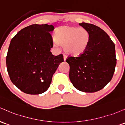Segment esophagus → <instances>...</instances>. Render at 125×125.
<instances>
[{"label": "esophagus", "instance_id": "1", "mask_svg": "<svg viewBox=\"0 0 125 125\" xmlns=\"http://www.w3.org/2000/svg\"><path fill=\"white\" fill-rule=\"evenodd\" d=\"M67 58V56H66V55H63V59H64V60H66V59Z\"/></svg>", "mask_w": 125, "mask_h": 125}]
</instances>
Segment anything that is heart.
<instances>
[{
  "instance_id": "b5f03b06",
  "label": "heart",
  "mask_w": 125,
  "mask_h": 125,
  "mask_svg": "<svg viewBox=\"0 0 125 125\" xmlns=\"http://www.w3.org/2000/svg\"><path fill=\"white\" fill-rule=\"evenodd\" d=\"M54 44L63 47L65 52L77 56L86 50L89 42V33L84 27L62 26L55 32Z\"/></svg>"
}]
</instances>
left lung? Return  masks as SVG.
I'll use <instances>...</instances> for the list:
<instances>
[{
  "label": "left lung",
  "instance_id": "left-lung-1",
  "mask_svg": "<svg viewBox=\"0 0 125 125\" xmlns=\"http://www.w3.org/2000/svg\"><path fill=\"white\" fill-rule=\"evenodd\" d=\"M89 33L87 47L77 57L68 56L69 77L80 91L95 92L103 89L113 78L116 66L115 45L107 33L92 24H79Z\"/></svg>",
  "mask_w": 125,
  "mask_h": 125
}]
</instances>
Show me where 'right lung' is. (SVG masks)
Here are the masks:
<instances>
[{"instance_id":"right-lung-1","label":"right lung","mask_w":125,"mask_h":125,"mask_svg":"<svg viewBox=\"0 0 125 125\" xmlns=\"http://www.w3.org/2000/svg\"><path fill=\"white\" fill-rule=\"evenodd\" d=\"M52 25L32 24L20 31L10 41L6 63L10 80L29 94H42L49 88L63 54L50 52L53 41Z\"/></svg>"}]
</instances>
